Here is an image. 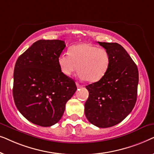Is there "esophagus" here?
<instances>
[{
    "instance_id": "esophagus-1",
    "label": "esophagus",
    "mask_w": 154,
    "mask_h": 154,
    "mask_svg": "<svg viewBox=\"0 0 154 154\" xmlns=\"http://www.w3.org/2000/svg\"><path fill=\"white\" fill-rule=\"evenodd\" d=\"M76 86H77V88H82L83 87V85H81V84H79V83H76Z\"/></svg>"
}]
</instances>
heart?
Wrapping results in <instances>:
<instances>
[{"mask_svg": "<svg viewBox=\"0 0 154 154\" xmlns=\"http://www.w3.org/2000/svg\"><path fill=\"white\" fill-rule=\"evenodd\" d=\"M57 63L64 75L69 76L79 69L80 79L95 83L100 81L108 71L111 56L105 48L83 43L69 48V53L61 54Z\"/></svg>", "mask_w": 154, "mask_h": 154, "instance_id": "1", "label": "heart"}]
</instances>
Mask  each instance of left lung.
<instances>
[{"label":"left lung","instance_id":"obj_1","mask_svg":"<svg viewBox=\"0 0 154 154\" xmlns=\"http://www.w3.org/2000/svg\"><path fill=\"white\" fill-rule=\"evenodd\" d=\"M108 50L111 64L100 81L85 86L89 97L85 114L90 123L109 128L125 119L135 105L137 95V66L119 43L98 42Z\"/></svg>","mask_w":154,"mask_h":154}]
</instances>
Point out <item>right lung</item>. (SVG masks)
<instances>
[{"mask_svg":"<svg viewBox=\"0 0 154 154\" xmlns=\"http://www.w3.org/2000/svg\"><path fill=\"white\" fill-rule=\"evenodd\" d=\"M65 46L60 40H39L19 57L14 66L12 93L17 108L28 121L42 127L60 121L77 90L57 63Z\"/></svg>","mask_w":154,"mask_h":154,"instance_id":"add662e5","label":"right lung"}]
</instances>
